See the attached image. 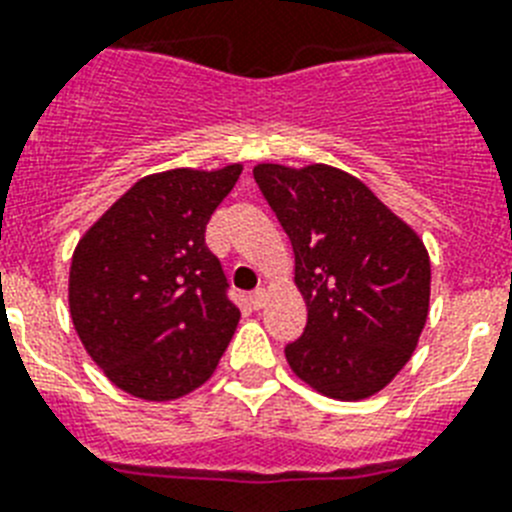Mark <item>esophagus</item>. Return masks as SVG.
Listing matches in <instances>:
<instances>
[{"label": "esophagus", "mask_w": 512, "mask_h": 512, "mask_svg": "<svg viewBox=\"0 0 512 512\" xmlns=\"http://www.w3.org/2000/svg\"><path fill=\"white\" fill-rule=\"evenodd\" d=\"M248 303H251V306L256 308V311H259V308H264V303H266V290H264V287H259V290H253V293L248 295Z\"/></svg>", "instance_id": "esophagus-1"}]
</instances>
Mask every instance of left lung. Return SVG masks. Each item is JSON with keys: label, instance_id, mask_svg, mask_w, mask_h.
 Masks as SVG:
<instances>
[{"label": "left lung", "instance_id": "obj_1", "mask_svg": "<svg viewBox=\"0 0 512 512\" xmlns=\"http://www.w3.org/2000/svg\"><path fill=\"white\" fill-rule=\"evenodd\" d=\"M253 177L293 243L308 308L303 335L285 348L290 369L327 398L377 395L413 356L429 316L424 240L329 164H256Z\"/></svg>", "mask_w": 512, "mask_h": 512}]
</instances>
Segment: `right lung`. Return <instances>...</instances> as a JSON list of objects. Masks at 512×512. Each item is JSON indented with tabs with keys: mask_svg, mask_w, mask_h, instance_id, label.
<instances>
[{
	"mask_svg": "<svg viewBox=\"0 0 512 512\" xmlns=\"http://www.w3.org/2000/svg\"><path fill=\"white\" fill-rule=\"evenodd\" d=\"M243 164L143 177L88 227L70 264V316L107 379L141 400H177L214 374L240 311L206 225Z\"/></svg>",
	"mask_w": 512,
	"mask_h": 512,
	"instance_id": "1",
	"label": "right lung"
}]
</instances>
